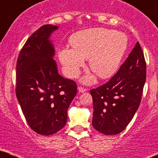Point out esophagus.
Instances as JSON below:
<instances>
[{
	"instance_id": "34e87169",
	"label": "esophagus",
	"mask_w": 158,
	"mask_h": 158,
	"mask_svg": "<svg viewBox=\"0 0 158 158\" xmlns=\"http://www.w3.org/2000/svg\"><path fill=\"white\" fill-rule=\"evenodd\" d=\"M78 90H79V93H84V92L86 91V89L83 87H81V86H79L78 87Z\"/></svg>"
}]
</instances>
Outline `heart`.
I'll return each mask as SVG.
<instances>
[{"mask_svg": "<svg viewBox=\"0 0 158 158\" xmlns=\"http://www.w3.org/2000/svg\"><path fill=\"white\" fill-rule=\"evenodd\" d=\"M128 43L124 33L102 27L91 28L75 34L71 38L72 49H62L59 58L69 77H76L84 65V59H89V69L101 79H109L120 68ZM93 80L92 76L82 79L84 83Z\"/></svg>", "mask_w": 158, "mask_h": 158, "instance_id": "1", "label": "heart"}]
</instances>
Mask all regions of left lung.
<instances>
[{
	"mask_svg": "<svg viewBox=\"0 0 158 158\" xmlns=\"http://www.w3.org/2000/svg\"><path fill=\"white\" fill-rule=\"evenodd\" d=\"M146 65L137 42L120 70L106 84L90 90L93 127L104 135H117L126 128L141 102Z\"/></svg>",
	"mask_w": 158,
	"mask_h": 158,
	"instance_id": "left-lung-1",
	"label": "left lung"
}]
</instances>
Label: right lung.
<instances>
[{
	"mask_svg": "<svg viewBox=\"0 0 158 158\" xmlns=\"http://www.w3.org/2000/svg\"><path fill=\"white\" fill-rule=\"evenodd\" d=\"M58 26L44 25L27 39L17 60L16 97L31 128L42 135L64 127L77 93L76 82L58 73L51 35Z\"/></svg>",
	"mask_w": 158,
	"mask_h": 158,
	"instance_id": "1",
	"label": "right lung"
}]
</instances>
